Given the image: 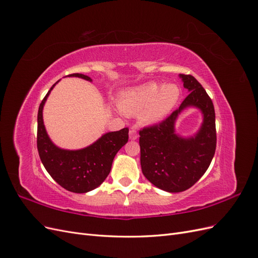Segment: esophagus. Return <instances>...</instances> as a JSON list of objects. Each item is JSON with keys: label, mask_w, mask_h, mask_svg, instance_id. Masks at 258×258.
<instances>
[{"label": "esophagus", "mask_w": 258, "mask_h": 258, "mask_svg": "<svg viewBox=\"0 0 258 258\" xmlns=\"http://www.w3.org/2000/svg\"><path fill=\"white\" fill-rule=\"evenodd\" d=\"M138 137H139V135H138L137 130L131 129V130L129 131V138H130V140H137Z\"/></svg>", "instance_id": "esophagus-1"}]
</instances>
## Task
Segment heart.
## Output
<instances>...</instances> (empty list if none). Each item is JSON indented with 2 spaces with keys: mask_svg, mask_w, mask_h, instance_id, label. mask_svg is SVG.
<instances>
[{
  "mask_svg": "<svg viewBox=\"0 0 258 258\" xmlns=\"http://www.w3.org/2000/svg\"><path fill=\"white\" fill-rule=\"evenodd\" d=\"M181 95L175 84L159 85L147 83L140 87L124 91L119 98L120 110L126 114H140L144 123H154L162 119L172 108Z\"/></svg>",
  "mask_w": 258,
  "mask_h": 258,
  "instance_id": "b5f03b06",
  "label": "heart"
}]
</instances>
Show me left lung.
<instances>
[{
    "label": "left lung",
    "instance_id": "8db88e82",
    "mask_svg": "<svg viewBox=\"0 0 258 258\" xmlns=\"http://www.w3.org/2000/svg\"><path fill=\"white\" fill-rule=\"evenodd\" d=\"M179 77L189 95L165 119L139 132L142 172L152 184L169 192L184 191L198 182L208 170L216 148L212 100L192 75L179 74ZM188 106L201 108L204 122L196 136L185 139L175 134L174 122L177 115Z\"/></svg>",
    "mask_w": 258,
    "mask_h": 258
}]
</instances>
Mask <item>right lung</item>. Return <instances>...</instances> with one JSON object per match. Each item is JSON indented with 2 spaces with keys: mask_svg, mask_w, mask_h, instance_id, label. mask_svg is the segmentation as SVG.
I'll list each match as a JSON object with an SVG mask.
<instances>
[{
  "mask_svg": "<svg viewBox=\"0 0 258 258\" xmlns=\"http://www.w3.org/2000/svg\"><path fill=\"white\" fill-rule=\"evenodd\" d=\"M68 76L81 77L91 82L89 76L80 73ZM57 83L52 85L38 107L37 151L45 169L54 181L69 191L84 194L97 188L107 177L115 155L128 142L129 129L108 132L83 150L67 151L57 147L50 141L43 122V106Z\"/></svg>",
  "mask_w": 258,
  "mask_h": 258,
  "instance_id": "obj_1",
  "label": "right lung"
}]
</instances>
